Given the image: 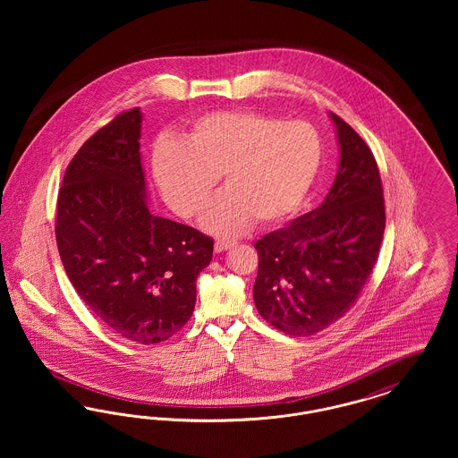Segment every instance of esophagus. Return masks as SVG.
Returning <instances> with one entry per match:
<instances>
[{"label": "esophagus", "instance_id": "34e87169", "mask_svg": "<svg viewBox=\"0 0 458 458\" xmlns=\"http://www.w3.org/2000/svg\"><path fill=\"white\" fill-rule=\"evenodd\" d=\"M235 245V240H218L216 243H215V250L216 252H223V250H226V249H230V247H233Z\"/></svg>", "mask_w": 458, "mask_h": 458}]
</instances>
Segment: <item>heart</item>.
I'll list each match as a JSON object with an SVG mask.
<instances>
[{
    "instance_id": "obj_1",
    "label": "heart",
    "mask_w": 458,
    "mask_h": 458,
    "mask_svg": "<svg viewBox=\"0 0 458 458\" xmlns=\"http://www.w3.org/2000/svg\"><path fill=\"white\" fill-rule=\"evenodd\" d=\"M323 157L321 135L302 120L284 122L258 111H215L199 116L183 140L154 146L151 170L176 215H199L221 174L225 191L202 215L215 235H235L292 213L309 192Z\"/></svg>"
}]
</instances>
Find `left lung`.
<instances>
[{
	"label": "left lung",
	"mask_w": 458,
	"mask_h": 458,
	"mask_svg": "<svg viewBox=\"0 0 458 458\" xmlns=\"http://www.w3.org/2000/svg\"><path fill=\"white\" fill-rule=\"evenodd\" d=\"M340 166L325 202L254 243V302L292 336L323 331L349 312L369 280L385 233L377 163L364 139L331 113Z\"/></svg>",
	"instance_id": "obj_1"
}]
</instances>
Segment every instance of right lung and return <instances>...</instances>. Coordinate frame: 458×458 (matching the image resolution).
<instances>
[{"mask_svg": "<svg viewBox=\"0 0 458 458\" xmlns=\"http://www.w3.org/2000/svg\"><path fill=\"white\" fill-rule=\"evenodd\" d=\"M140 123V109L123 111L73 156L55 233L66 276L92 314L113 333L151 345L191 319L215 240L149 211Z\"/></svg>", "mask_w": 458, "mask_h": 458, "instance_id": "add662e5", "label": "right lung"}]
</instances>
